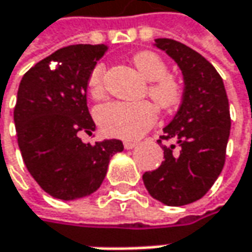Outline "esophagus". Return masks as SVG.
Instances as JSON below:
<instances>
[{"label": "esophagus", "mask_w": 252, "mask_h": 252, "mask_svg": "<svg viewBox=\"0 0 252 252\" xmlns=\"http://www.w3.org/2000/svg\"><path fill=\"white\" fill-rule=\"evenodd\" d=\"M123 146H125V149L130 150V149H133V147H136V146H137V142H132V140H126V142H123Z\"/></svg>", "instance_id": "34e87169"}]
</instances>
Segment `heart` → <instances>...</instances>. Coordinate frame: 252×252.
Wrapping results in <instances>:
<instances>
[{"label":"heart","instance_id":"obj_1","mask_svg":"<svg viewBox=\"0 0 252 252\" xmlns=\"http://www.w3.org/2000/svg\"><path fill=\"white\" fill-rule=\"evenodd\" d=\"M133 65L149 81V96L163 109L177 106L182 99V85L167 75L169 68L164 59L152 51H142L133 57ZM105 65L97 63L89 79L88 88L94 97L103 94ZM96 120L100 129L109 136L120 139H137L155 123L156 107L150 102H107L96 109Z\"/></svg>","mask_w":252,"mask_h":252}]
</instances>
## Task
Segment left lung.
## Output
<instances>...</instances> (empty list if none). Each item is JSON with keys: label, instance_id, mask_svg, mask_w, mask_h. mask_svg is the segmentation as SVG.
<instances>
[{"label": "left lung", "instance_id": "left-lung-1", "mask_svg": "<svg viewBox=\"0 0 252 252\" xmlns=\"http://www.w3.org/2000/svg\"><path fill=\"white\" fill-rule=\"evenodd\" d=\"M155 46L180 68L184 92L160 136L176 145L161 146L164 161L146 171L143 183L155 200L177 207L200 200L220 176L231 127L230 106L222 79L206 58L174 39L158 38Z\"/></svg>", "mask_w": 252, "mask_h": 252}]
</instances>
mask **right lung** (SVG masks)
<instances>
[{
    "instance_id": "add662e5",
    "label": "right lung",
    "mask_w": 252,
    "mask_h": 252,
    "mask_svg": "<svg viewBox=\"0 0 252 252\" xmlns=\"http://www.w3.org/2000/svg\"><path fill=\"white\" fill-rule=\"evenodd\" d=\"M107 45H70L28 70L19 83L14 123L24 163L33 180L59 200L94 194L105 180L118 139L83 143L96 125L88 109V79ZM54 66H52V63Z\"/></svg>"
}]
</instances>
